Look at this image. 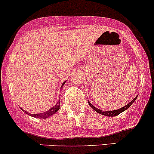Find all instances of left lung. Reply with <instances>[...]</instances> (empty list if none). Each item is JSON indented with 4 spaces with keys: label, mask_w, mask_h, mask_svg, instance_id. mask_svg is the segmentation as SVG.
Masks as SVG:
<instances>
[{
    "label": "left lung",
    "mask_w": 154,
    "mask_h": 154,
    "mask_svg": "<svg viewBox=\"0 0 154 154\" xmlns=\"http://www.w3.org/2000/svg\"><path fill=\"white\" fill-rule=\"evenodd\" d=\"M136 97H137V96H136ZM136 97L134 99H133V100L131 101V102L128 103V104H127V105L124 106V107H121V108L118 109V110H110V111H104V110H99V109L96 108V107H94V106H93V104H91V103H90V101H88V103H89V104H90V107H91L92 108H93V110H95V111L97 112L98 113H100V114H101V115L106 116H116L119 115V114H120V113H121V112H122L123 111H125V110H126L128 108H129V107H131V104H132L133 103H134V101H136Z\"/></svg>",
    "instance_id": "1"
}]
</instances>
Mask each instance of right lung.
<instances>
[{"mask_svg":"<svg viewBox=\"0 0 154 154\" xmlns=\"http://www.w3.org/2000/svg\"><path fill=\"white\" fill-rule=\"evenodd\" d=\"M66 82H64V83L62 84V85H61V87L63 86V85L65 84ZM60 107H61V101H58V102L56 103V104H55V106H53V107H51V108L50 109V110H48L46 112H42V113H36V114H31L29 113V112L25 111V110H23V109H21L22 110H23V112H26V114H28V115L31 116L32 117H35V118H38V119H46V118H48V117H50V116L53 115V114H55V112L58 111V110L60 109Z\"/></svg>","mask_w":154,"mask_h":154,"instance_id":"right-lung-1","label":"right lung"}]
</instances>
